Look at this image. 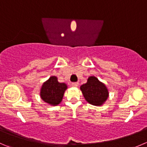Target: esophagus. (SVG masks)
<instances>
[{
    "label": "esophagus",
    "mask_w": 147,
    "mask_h": 147,
    "mask_svg": "<svg viewBox=\"0 0 147 147\" xmlns=\"http://www.w3.org/2000/svg\"><path fill=\"white\" fill-rule=\"evenodd\" d=\"M78 85H79V83H78V82H72V87H77Z\"/></svg>",
    "instance_id": "34e87169"
}]
</instances>
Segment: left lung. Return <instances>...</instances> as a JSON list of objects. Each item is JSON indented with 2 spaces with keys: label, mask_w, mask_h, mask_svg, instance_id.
<instances>
[{
  "label": "left lung",
  "mask_w": 147,
  "mask_h": 147,
  "mask_svg": "<svg viewBox=\"0 0 147 147\" xmlns=\"http://www.w3.org/2000/svg\"><path fill=\"white\" fill-rule=\"evenodd\" d=\"M80 90L85 100L95 106H101L109 96L106 86L94 76L90 77L87 82L81 86Z\"/></svg>",
  "instance_id": "left-lung-1"
}]
</instances>
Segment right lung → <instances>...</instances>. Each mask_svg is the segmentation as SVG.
<instances>
[{"label": "right lung", "instance_id": "1", "mask_svg": "<svg viewBox=\"0 0 147 147\" xmlns=\"http://www.w3.org/2000/svg\"><path fill=\"white\" fill-rule=\"evenodd\" d=\"M67 88L66 84L60 83L56 77L52 76L42 84L40 90V97L44 102L50 105H57L63 100Z\"/></svg>", "mask_w": 147, "mask_h": 147}]
</instances>
